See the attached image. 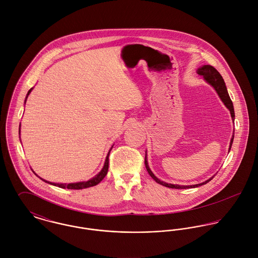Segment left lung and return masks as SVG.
Returning a JSON list of instances; mask_svg holds the SVG:
<instances>
[{
    "instance_id": "1",
    "label": "left lung",
    "mask_w": 258,
    "mask_h": 258,
    "mask_svg": "<svg viewBox=\"0 0 258 258\" xmlns=\"http://www.w3.org/2000/svg\"><path fill=\"white\" fill-rule=\"evenodd\" d=\"M197 73H198L199 75L204 76V78H205L212 86H214V88L217 90L218 94L220 95V97H221L222 102L224 103V105L226 106V108L229 109V111H230L231 118H232V120H233V119H234V109H233V105H232V102H231L230 97H229V95H228V92H227L225 83H224V81H223V78L221 77L220 73H219L214 67H212V66H203L201 69L198 70ZM233 137H234V136L232 135V138H231V140H230L229 151H230V148H231L232 142H233ZM145 166H146V169H147L149 175L153 178V180H154L155 182H157L158 184H162V185L171 187V188H190V187H198V186H200V185H203V184L209 183V182L214 178V177H213V178L209 179L208 181H206V182H204V183H202V184H192V185H180V184H167V183H165V182L160 181L158 178H156V177L154 176V174L152 173V171L150 170V168H149V166H148L147 158H146V156H145Z\"/></svg>"
}]
</instances>
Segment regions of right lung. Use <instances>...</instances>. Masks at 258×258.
<instances>
[{
    "label": "right lung",
    "instance_id": "obj_1",
    "mask_svg": "<svg viewBox=\"0 0 258 258\" xmlns=\"http://www.w3.org/2000/svg\"><path fill=\"white\" fill-rule=\"evenodd\" d=\"M32 89L33 88H31L30 90H29V92H28V95L30 94V92L32 91ZM28 97V96H27ZM112 149V147H111ZM110 150H109V152H108V155H107V157H106V160H105V163H104V167H103V169L101 170V172L98 174V175H96L94 178H92L91 180H89V181H87V182H80V183H74V184H54V183H49V182H47V181H44V180H42V181H44V182H46V183H48V184H53V185H56V186H58V187H62V188H72V189H81V188H86V187H89V186H93V185H96L97 184H99L103 179H104V177L107 175V172H108V166H109V159H108V157H109V154H110Z\"/></svg>",
    "mask_w": 258,
    "mask_h": 258
}]
</instances>
